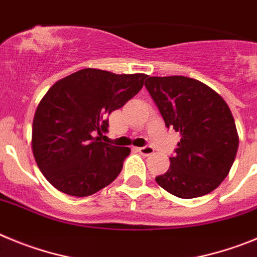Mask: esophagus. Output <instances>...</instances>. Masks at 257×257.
<instances>
[{
  "instance_id": "1",
  "label": "esophagus",
  "mask_w": 257,
  "mask_h": 257,
  "mask_svg": "<svg viewBox=\"0 0 257 257\" xmlns=\"http://www.w3.org/2000/svg\"><path fill=\"white\" fill-rule=\"evenodd\" d=\"M137 151L141 152L143 156H150V155L154 154V149H152L151 146H145V147H140V149H137Z\"/></svg>"
}]
</instances>
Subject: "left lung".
<instances>
[{
	"instance_id": "1",
	"label": "left lung",
	"mask_w": 257,
	"mask_h": 257,
	"mask_svg": "<svg viewBox=\"0 0 257 257\" xmlns=\"http://www.w3.org/2000/svg\"><path fill=\"white\" fill-rule=\"evenodd\" d=\"M166 128L179 132L175 155L157 184L179 198L205 196L229 174L238 150L234 119L223 97L193 78L147 77Z\"/></svg>"
}]
</instances>
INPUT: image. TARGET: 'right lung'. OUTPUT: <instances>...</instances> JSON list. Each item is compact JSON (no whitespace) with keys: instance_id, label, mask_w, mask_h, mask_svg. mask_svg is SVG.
Segmentation results:
<instances>
[{"instance_id":"right-lung-1","label":"right lung","mask_w":257,"mask_h":257,"mask_svg":"<svg viewBox=\"0 0 257 257\" xmlns=\"http://www.w3.org/2000/svg\"><path fill=\"white\" fill-rule=\"evenodd\" d=\"M146 78L87 68L48 89L34 114L32 151L55 188L85 197L116 179L131 149L101 142V137L107 132V115L136 96Z\"/></svg>"}]
</instances>
